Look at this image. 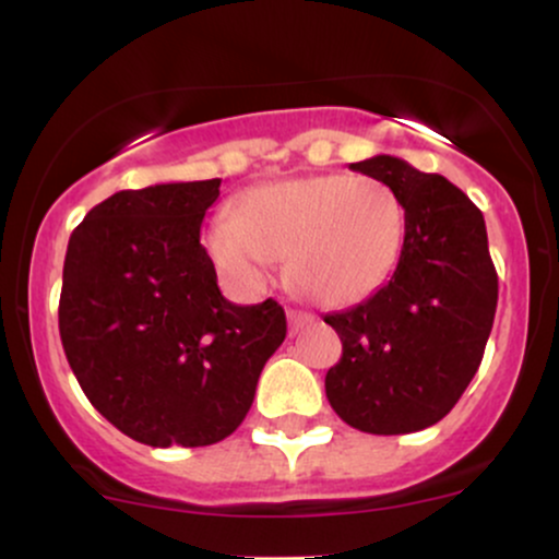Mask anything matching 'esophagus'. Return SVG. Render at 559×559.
<instances>
[{
	"instance_id": "esophagus-1",
	"label": "esophagus",
	"mask_w": 559,
	"mask_h": 559,
	"mask_svg": "<svg viewBox=\"0 0 559 559\" xmlns=\"http://www.w3.org/2000/svg\"><path fill=\"white\" fill-rule=\"evenodd\" d=\"M312 323H316V316H310V312L288 310V329H292V333L307 329V325H312Z\"/></svg>"
}]
</instances>
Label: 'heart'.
Wrapping results in <instances>:
<instances>
[{
	"mask_svg": "<svg viewBox=\"0 0 559 559\" xmlns=\"http://www.w3.org/2000/svg\"><path fill=\"white\" fill-rule=\"evenodd\" d=\"M404 230L407 210L389 183L333 173L243 191L234 215H217L204 230V252L243 292L265 286L288 258L297 292L342 307L386 284Z\"/></svg>",
	"mask_w": 559,
	"mask_h": 559,
	"instance_id": "obj_1",
	"label": "heart"
}]
</instances>
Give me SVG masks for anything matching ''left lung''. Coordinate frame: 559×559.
I'll list each match as a JSON object with an SVG mask.
<instances>
[{"label":"left lung","instance_id":"1","mask_svg":"<svg viewBox=\"0 0 559 559\" xmlns=\"http://www.w3.org/2000/svg\"><path fill=\"white\" fill-rule=\"evenodd\" d=\"M349 168L400 194L407 230L389 284L325 316L342 338L325 396L357 431H423L457 404L484 360L499 294L486 223L457 186L400 157Z\"/></svg>","mask_w":559,"mask_h":559}]
</instances>
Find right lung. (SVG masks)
<instances>
[{"mask_svg":"<svg viewBox=\"0 0 559 559\" xmlns=\"http://www.w3.org/2000/svg\"><path fill=\"white\" fill-rule=\"evenodd\" d=\"M221 178L118 191L68 241L60 338L88 402L150 447L223 441L286 338L275 299L234 305L199 243Z\"/></svg>","mask_w":559,"mask_h":559,"instance_id":"add662e5","label":"right lung"}]
</instances>
